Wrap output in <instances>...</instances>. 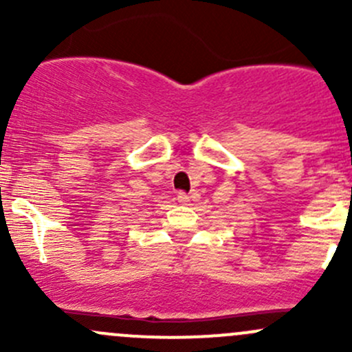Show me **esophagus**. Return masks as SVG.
Here are the masks:
<instances>
[{
    "mask_svg": "<svg viewBox=\"0 0 352 352\" xmlns=\"http://www.w3.org/2000/svg\"><path fill=\"white\" fill-rule=\"evenodd\" d=\"M177 201H179V202H182V204H187V202L190 201V197L187 196L186 192H179V194H177Z\"/></svg>",
    "mask_w": 352,
    "mask_h": 352,
    "instance_id": "esophagus-1",
    "label": "esophagus"
}]
</instances>
